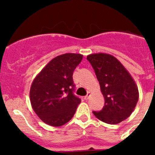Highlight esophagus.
Instances as JSON below:
<instances>
[{
  "mask_svg": "<svg viewBox=\"0 0 155 155\" xmlns=\"http://www.w3.org/2000/svg\"><path fill=\"white\" fill-rule=\"evenodd\" d=\"M89 97H90V92H87V94L86 95H85V97H84V98H85V100H87L89 98Z\"/></svg>",
  "mask_w": 155,
  "mask_h": 155,
  "instance_id": "obj_1",
  "label": "esophagus"
}]
</instances>
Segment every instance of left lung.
I'll return each instance as SVG.
<instances>
[{
	"mask_svg": "<svg viewBox=\"0 0 155 155\" xmlns=\"http://www.w3.org/2000/svg\"><path fill=\"white\" fill-rule=\"evenodd\" d=\"M99 81L105 103L101 111H93L101 121L109 124L121 122L131 115L139 100L135 82L122 64L104 53L87 56Z\"/></svg>",
	"mask_w": 155,
	"mask_h": 155,
	"instance_id": "1",
	"label": "left lung"
}]
</instances>
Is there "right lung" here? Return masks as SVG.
<instances>
[{"instance_id":"add662e5","label":"right lung","mask_w":155,"mask_h":155,"mask_svg":"<svg viewBox=\"0 0 155 155\" xmlns=\"http://www.w3.org/2000/svg\"><path fill=\"white\" fill-rule=\"evenodd\" d=\"M82 60L67 53L53 58L34 79L30 91L31 106L46 124L60 127L74 115L81 99L74 94L73 74Z\"/></svg>"}]
</instances>
